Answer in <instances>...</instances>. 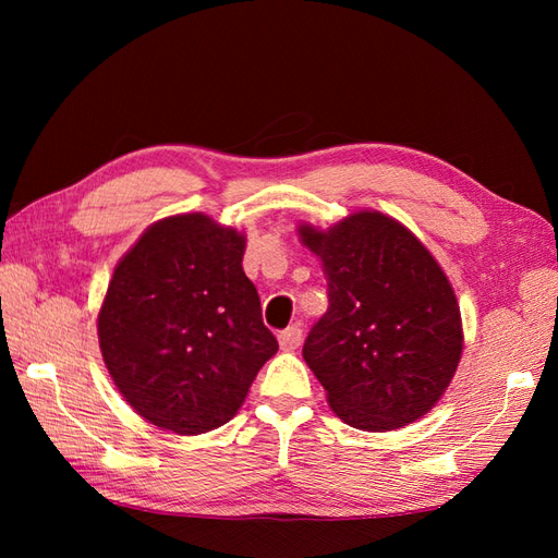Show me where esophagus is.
Wrapping results in <instances>:
<instances>
[{"mask_svg": "<svg viewBox=\"0 0 558 558\" xmlns=\"http://www.w3.org/2000/svg\"><path fill=\"white\" fill-rule=\"evenodd\" d=\"M302 344V330L298 326H291L279 332V347L283 351H295Z\"/></svg>", "mask_w": 558, "mask_h": 558, "instance_id": "esophagus-1", "label": "esophagus"}]
</instances>
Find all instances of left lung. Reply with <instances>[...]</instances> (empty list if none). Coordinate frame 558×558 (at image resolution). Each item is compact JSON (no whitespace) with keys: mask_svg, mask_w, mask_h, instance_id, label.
Returning a JSON list of instances; mask_svg holds the SVG:
<instances>
[{"mask_svg":"<svg viewBox=\"0 0 558 558\" xmlns=\"http://www.w3.org/2000/svg\"><path fill=\"white\" fill-rule=\"evenodd\" d=\"M298 232L328 281V312L310 330L302 356L332 412L369 433L428 414L463 351L461 310L442 267L379 211Z\"/></svg>","mask_w":558,"mask_h":558,"instance_id":"8db88e82","label":"left lung"}]
</instances>
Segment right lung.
<instances>
[{
	"label": "right lung",
	"mask_w": 558,
	"mask_h": 558,
	"mask_svg": "<svg viewBox=\"0 0 558 558\" xmlns=\"http://www.w3.org/2000/svg\"><path fill=\"white\" fill-rule=\"evenodd\" d=\"M244 246L234 228L179 214L150 226L116 265L97 316L99 349L148 424L179 435L228 424L277 353Z\"/></svg>",
	"instance_id": "obj_1"
}]
</instances>
